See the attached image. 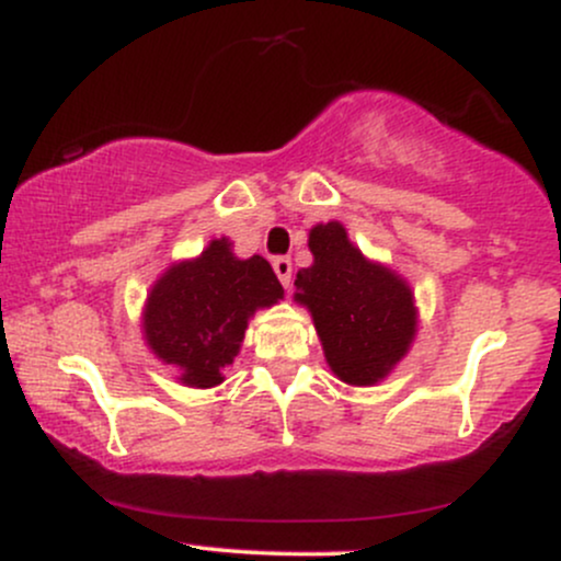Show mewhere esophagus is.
Masks as SVG:
<instances>
[{
  "instance_id": "obj_1",
  "label": "esophagus",
  "mask_w": 561,
  "mask_h": 561,
  "mask_svg": "<svg viewBox=\"0 0 561 561\" xmlns=\"http://www.w3.org/2000/svg\"><path fill=\"white\" fill-rule=\"evenodd\" d=\"M274 266V274L279 276V282L285 287H289V282H293V261L287 259V255H276V259L272 261Z\"/></svg>"
}]
</instances>
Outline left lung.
Instances as JSON below:
<instances>
[{"instance_id": "8db88e82", "label": "left lung", "mask_w": 561, "mask_h": 561, "mask_svg": "<svg viewBox=\"0 0 561 561\" xmlns=\"http://www.w3.org/2000/svg\"><path fill=\"white\" fill-rule=\"evenodd\" d=\"M313 266L295 279L332 371L347 385L382 379L409 351L416 332L411 289L388 268L369 263L340 224L311 229Z\"/></svg>"}]
</instances>
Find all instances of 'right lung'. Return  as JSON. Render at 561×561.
<instances>
[{
  "label": "right lung",
  "mask_w": 561,
  "mask_h": 561,
  "mask_svg": "<svg viewBox=\"0 0 561 561\" xmlns=\"http://www.w3.org/2000/svg\"><path fill=\"white\" fill-rule=\"evenodd\" d=\"M285 295L266 259L240 261L229 240L173 266L147 298L145 334L158 358L182 371L192 388H214L234 362L248 317Z\"/></svg>",
  "instance_id": "1"
}]
</instances>
